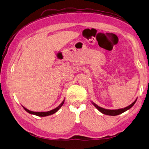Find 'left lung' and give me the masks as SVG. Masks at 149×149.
Here are the masks:
<instances>
[{
  "label": "left lung",
  "instance_id": "obj_1",
  "mask_svg": "<svg viewBox=\"0 0 149 149\" xmlns=\"http://www.w3.org/2000/svg\"><path fill=\"white\" fill-rule=\"evenodd\" d=\"M137 100V99L134 101V102L131 104L129 105L128 106L124 108H120V109H105V108H103L102 107H100L99 106L97 105L96 104L94 103L93 101H91V102L93 106H95V108H96L99 111H100L101 113H103V114H105V115H108V116H117V115H119V114H121L123 113V112H125L126 111L128 110L129 109H130L132 106L134 105V104L136 103Z\"/></svg>",
  "mask_w": 149,
  "mask_h": 149
}]
</instances>
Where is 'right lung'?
<instances>
[{"instance_id":"right-lung-1","label":"right lung","mask_w":149,"mask_h":149,"mask_svg":"<svg viewBox=\"0 0 149 149\" xmlns=\"http://www.w3.org/2000/svg\"><path fill=\"white\" fill-rule=\"evenodd\" d=\"M64 102H65V99L62 101V102H61L60 104L58 106V107L52 109V110L49 111H30V110H29V109H28L27 108L24 107L23 106H22V108L25 109V111H26L28 113H29L30 114L35 115V116H37L39 117H46V116H50V115L54 114L56 113V112H57L59 109L61 108V106H63V104H64Z\"/></svg>"}]
</instances>
